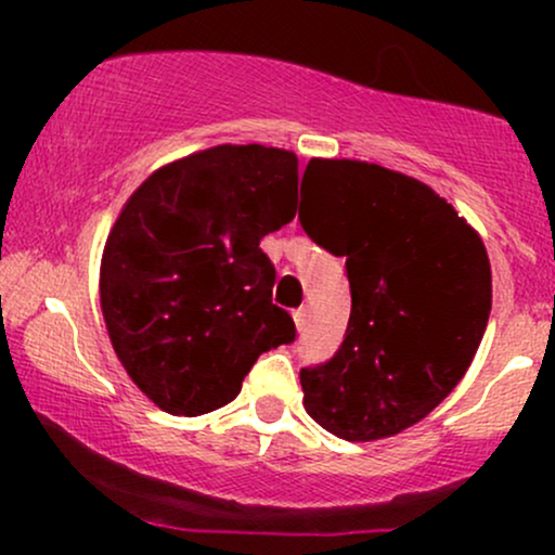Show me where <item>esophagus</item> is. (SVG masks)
<instances>
[{"label": "esophagus", "mask_w": 555, "mask_h": 555, "mask_svg": "<svg viewBox=\"0 0 555 555\" xmlns=\"http://www.w3.org/2000/svg\"><path fill=\"white\" fill-rule=\"evenodd\" d=\"M308 315H310V310H308V308H297L295 313H292V318H295V326H297V331H302V328H305V323H308Z\"/></svg>", "instance_id": "obj_1"}]
</instances>
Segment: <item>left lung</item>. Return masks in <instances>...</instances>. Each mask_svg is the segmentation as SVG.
<instances>
[{"label":"left lung","mask_w":555,"mask_h":555,"mask_svg":"<svg viewBox=\"0 0 555 555\" xmlns=\"http://www.w3.org/2000/svg\"><path fill=\"white\" fill-rule=\"evenodd\" d=\"M302 229L347 258L352 313L339 352L299 371L302 404L344 441L430 415L467 373L490 315L480 234L425 182L352 158H310Z\"/></svg>","instance_id":"1"}]
</instances>
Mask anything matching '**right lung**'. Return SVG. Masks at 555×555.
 <instances>
[{"instance_id":"add662e5","label":"right lung","mask_w":555,"mask_h":555,"mask_svg":"<svg viewBox=\"0 0 555 555\" xmlns=\"http://www.w3.org/2000/svg\"><path fill=\"white\" fill-rule=\"evenodd\" d=\"M295 214L297 156L258 143L177 158L122 206L101 256V313L132 384L164 412L219 410L260 354L295 341L260 250Z\"/></svg>"}]
</instances>
